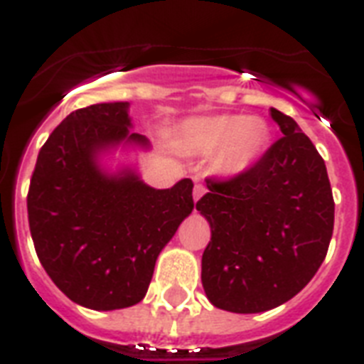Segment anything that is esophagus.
<instances>
[{"label": "esophagus", "instance_id": "obj_1", "mask_svg": "<svg viewBox=\"0 0 364 364\" xmlns=\"http://www.w3.org/2000/svg\"><path fill=\"white\" fill-rule=\"evenodd\" d=\"M205 191H207V188H205L203 185H200V183H198V185L194 186V201H198L201 198V196L205 194Z\"/></svg>", "mask_w": 364, "mask_h": 364}]
</instances>
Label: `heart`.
I'll return each mask as SVG.
<instances>
[{"label":"heart","instance_id":"obj_1","mask_svg":"<svg viewBox=\"0 0 364 364\" xmlns=\"http://www.w3.org/2000/svg\"><path fill=\"white\" fill-rule=\"evenodd\" d=\"M267 143V128L258 119L242 115L196 117L183 122L179 150L186 154H216L221 176H238L260 157Z\"/></svg>","mask_w":364,"mask_h":364}]
</instances>
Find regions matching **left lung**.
<instances>
[{
	"instance_id": "1",
	"label": "left lung",
	"mask_w": 364,
	"mask_h": 364,
	"mask_svg": "<svg viewBox=\"0 0 364 364\" xmlns=\"http://www.w3.org/2000/svg\"><path fill=\"white\" fill-rule=\"evenodd\" d=\"M280 139L245 172L207 179L196 208L210 223L201 282L216 308L260 314L304 289L326 258L335 203L326 164L289 115Z\"/></svg>"
}]
</instances>
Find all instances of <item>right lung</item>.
<instances>
[{
	"mask_svg": "<svg viewBox=\"0 0 364 364\" xmlns=\"http://www.w3.org/2000/svg\"><path fill=\"white\" fill-rule=\"evenodd\" d=\"M128 102L69 113L38 154L27 194L34 249L65 296L109 311L144 299L156 260L194 208L192 179L157 191L134 170L107 173L99 156L124 144L148 146L129 132Z\"/></svg>",
	"mask_w": 364,
	"mask_h": 364,
	"instance_id": "1",
	"label": "right lung"
}]
</instances>
